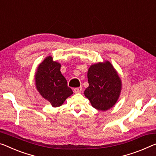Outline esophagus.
<instances>
[{
    "mask_svg": "<svg viewBox=\"0 0 156 156\" xmlns=\"http://www.w3.org/2000/svg\"><path fill=\"white\" fill-rule=\"evenodd\" d=\"M81 90H82V88H81V87L75 88V89H74V93H80L81 92Z\"/></svg>",
    "mask_w": 156,
    "mask_h": 156,
    "instance_id": "34e87169",
    "label": "esophagus"
}]
</instances>
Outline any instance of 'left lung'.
<instances>
[{"label":"left lung","instance_id":"1","mask_svg":"<svg viewBox=\"0 0 156 156\" xmlns=\"http://www.w3.org/2000/svg\"><path fill=\"white\" fill-rule=\"evenodd\" d=\"M87 77L89 86L83 93L92 107L103 112L113 107L121 95L122 81L112 64L105 61L91 65Z\"/></svg>","mask_w":156,"mask_h":156}]
</instances>
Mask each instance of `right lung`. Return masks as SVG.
<instances>
[{"label": "right lung", "instance_id": "right-lung-1", "mask_svg": "<svg viewBox=\"0 0 156 156\" xmlns=\"http://www.w3.org/2000/svg\"><path fill=\"white\" fill-rule=\"evenodd\" d=\"M35 82L37 91L53 107L61 106L73 93L61 73V63L54 61L51 56H47L38 65Z\"/></svg>", "mask_w": 156, "mask_h": 156}]
</instances>
